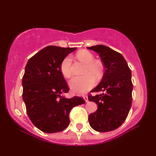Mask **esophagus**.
Listing matches in <instances>:
<instances>
[{"label": "esophagus", "instance_id": "1", "mask_svg": "<svg viewBox=\"0 0 156 156\" xmlns=\"http://www.w3.org/2000/svg\"><path fill=\"white\" fill-rule=\"evenodd\" d=\"M83 98L84 99V101L86 102L88 101V96L87 95H83Z\"/></svg>", "mask_w": 156, "mask_h": 156}]
</instances>
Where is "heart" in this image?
I'll list each match as a JSON object with an SVG mask.
<instances>
[{"label":"heart","instance_id":"obj_1","mask_svg":"<svg viewBox=\"0 0 156 156\" xmlns=\"http://www.w3.org/2000/svg\"><path fill=\"white\" fill-rule=\"evenodd\" d=\"M78 59L86 64L84 76H74L69 82V87L73 93L81 94L93 87L95 83L94 75L99 78L102 74V66L99 62L94 61V56L90 52L87 50H82L76 54ZM72 59L70 56L66 57L61 62L60 71L62 75L66 78H70L72 75L71 69ZM92 75H94L92 76Z\"/></svg>","mask_w":156,"mask_h":156}]
</instances>
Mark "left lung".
Wrapping results in <instances>:
<instances>
[{"label": "left lung", "mask_w": 156, "mask_h": 156, "mask_svg": "<svg viewBox=\"0 0 156 156\" xmlns=\"http://www.w3.org/2000/svg\"><path fill=\"white\" fill-rule=\"evenodd\" d=\"M98 53L105 67L102 80L88 95L89 101L94 102L97 110L89 115L90 127L98 132L111 131L122 124L130 111L133 84L131 72L120 53L105 45L88 47Z\"/></svg>", "instance_id": "8db88e82"}]
</instances>
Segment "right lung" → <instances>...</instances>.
I'll return each mask as SVG.
<instances>
[{
    "mask_svg": "<svg viewBox=\"0 0 156 156\" xmlns=\"http://www.w3.org/2000/svg\"><path fill=\"white\" fill-rule=\"evenodd\" d=\"M75 49L48 46L29 59L25 66L23 99L31 121L45 133L64 130L69 124L72 108L85 102L82 97L67 98L62 95L69 88L60 71L61 62Z\"/></svg>",
    "mask_w": 156,
    "mask_h": 156,
    "instance_id": "right-lung-1",
    "label": "right lung"
}]
</instances>
